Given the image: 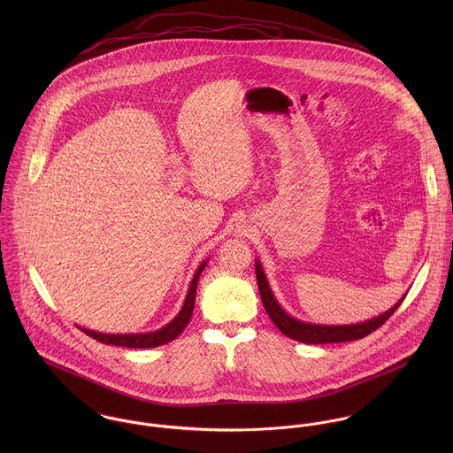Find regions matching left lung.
I'll return each mask as SVG.
<instances>
[{
    "label": "left lung",
    "instance_id": "1",
    "mask_svg": "<svg viewBox=\"0 0 453 453\" xmlns=\"http://www.w3.org/2000/svg\"><path fill=\"white\" fill-rule=\"evenodd\" d=\"M257 280H258L259 296L263 302V307L266 311V314L270 316V319L273 324L289 338L303 342V343H340V342H350V340H359L365 338L366 334L373 333L375 329H379L382 324L388 321V318L397 311V307L401 305V302L404 300V296L394 305L390 307L388 312L380 314L379 318H373L370 321L359 324H343V326H326V324H311L300 319L291 318L289 314H286L282 311V307L277 303V300L273 298V293L268 286V280L265 277V272L261 268V263L257 261Z\"/></svg>",
    "mask_w": 453,
    "mask_h": 453
}]
</instances>
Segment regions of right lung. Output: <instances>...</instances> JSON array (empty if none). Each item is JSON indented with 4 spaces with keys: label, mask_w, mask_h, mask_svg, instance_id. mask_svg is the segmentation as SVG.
Returning <instances> with one entry per match:
<instances>
[{
    "label": "right lung",
    "mask_w": 453,
    "mask_h": 453,
    "mask_svg": "<svg viewBox=\"0 0 453 453\" xmlns=\"http://www.w3.org/2000/svg\"><path fill=\"white\" fill-rule=\"evenodd\" d=\"M207 259L203 263H200V266L195 272L194 279L190 282L188 288V295L185 298V303L180 311V314L171 321L165 324L164 327L151 331V333H130V334H110V333H97L92 329H85L81 327V331L88 336H92L94 340L106 343V345H119V347H129V349H151V347H158L164 345L171 340H174L176 336L181 334V331L187 327V324L190 323L192 314H194L195 293H196V284H198V277L202 273V270L205 268Z\"/></svg>",
    "instance_id": "add662e5"
}]
</instances>
